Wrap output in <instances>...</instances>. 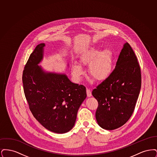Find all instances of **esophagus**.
I'll return each mask as SVG.
<instances>
[{
	"instance_id": "1",
	"label": "esophagus",
	"mask_w": 157,
	"mask_h": 157,
	"mask_svg": "<svg viewBox=\"0 0 157 157\" xmlns=\"http://www.w3.org/2000/svg\"><path fill=\"white\" fill-rule=\"evenodd\" d=\"M86 94H87V96H88V97H90L92 96V92H91V90H90V89H88V88L86 89Z\"/></svg>"
}]
</instances>
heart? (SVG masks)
Here are the masks:
<instances>
[{"mask_svg":"<svg viewBox=\"0 0 157 157\" xmlns=\"http://www.w3.org/2000/svg\"><path fill=\"white\" fill-rule=\"evenodd\" d=\"M81 63L89 67L90 75L95 80H105L111 75L113 69V55L109 49L102 51L101 49L94 48L83 55L81 58ZM72 73L75 78L79 79L83 74L81 66L75 63L72 66Z\"/></svg>","mask_w":157,"mask_h":157,"instance_id":"1","label":"heart"}]
</instances>
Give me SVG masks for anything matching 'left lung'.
<instances>
[{"instance_id": "left-lung-1", "label": "left lung", "mask_w": 157, "mask_h": 157, "mask_svg": "<svg viewBox=\"0 0 157 157\" xmlns=\"http://www.w3.org/2000/svg\"><path fill=\"white\" fill-rule=\"evenodd\" d=\"M141 87V67L127 42L111 75L92 90V95L98 102L95 113L98 125L106 130L124 125L134 111Z\"/></svg>"}]
</instances>
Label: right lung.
Instances as JSON below:
<instances>
[{
  "label": "right lung",
  "mask_w": 157,
  "mask_h": 157,
  "mask_svg": "<svg viewBox=\"0 0 157 157\" xmlns=\"http://www.w3.org/2000/svg\"><path fill=\"white\" fill-rule=\"evenodd\" d=\"M44 44L36 46L23 71V90L33 117L46 129L63 134L75 125L77 113L86 97V88L65 74L45 72L37 64Z\"/></svg>",
  "instance_id": "add662e5"
}]
</instances>
